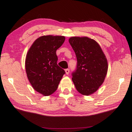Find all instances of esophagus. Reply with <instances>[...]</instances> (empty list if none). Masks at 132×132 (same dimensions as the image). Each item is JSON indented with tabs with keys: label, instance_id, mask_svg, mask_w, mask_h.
I'll return each instance as SVG.
<instances>
[{
	"label": "esophagus",
	"instance_id": "obj_1",
	"mask_svg": "<svg viewBox=\"0 0 132 132\" xmlns=\"http://www.w3.org/2000/svg\"><path fill=\"white\" fill-rule=\"evenodd\" d=\"M65 72H66V75H69V69H65Z\"/></svg>",
	"mask_w": 132,
	"mask_h": 132
}]
</instances>
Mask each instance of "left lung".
<instances>
[{
	"label": "left lung",
	"mask_w": 132,
	"mask_h": 132,
	"mask_svg": "<svg viewBox=\"0 0 132 132\" xmlns=\"http://www.w3.org/2000/svg\"><path fill=\"white\" fill-rule=\"evenodd\" d=\"M69 42L77 58L72 81L80 94H92L102 85L107 75L108 64L105 54L99 44L89 38L71 37Z\"/></svg>",
	"instance_id": "1"
}]
</instances>
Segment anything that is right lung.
Listing matches in <instances>:
<instances>
[{
  "label": "right lung",
  "instance_id": "add662e5",
  "mask_svg": "<svg viewBox=\"0 0 132 132\" xmlns=\"http://www.w3.org/2000/svg\"><path fill=\"white\" fill-rule=\"evenodd\" d=\"M65 40L63 36H42L27 53L25 69L33 89L45 96L56 90L65 71L57 64L56 50Z\"/></svg>",
  "mask_w": 132,
  "mask_h": 132
}]
</instances>
